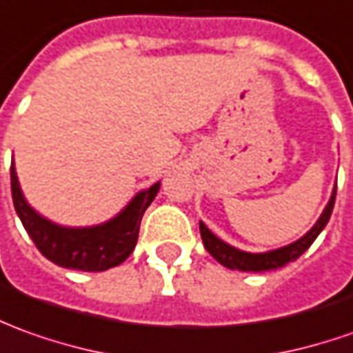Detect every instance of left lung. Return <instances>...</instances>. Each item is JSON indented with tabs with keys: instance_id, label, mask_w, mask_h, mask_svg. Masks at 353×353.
<instances>
[{
	"instance_id": "obj_1",
	"label": "left lung",
	"mask_w": 353,
	"mask_h": 353,
	"mask_svg": "<svg viewBox=\"0 0 353 353\" xmlns=\"http://www.w3.org/2000/svg\"><path fill=\"white\" fill-rule=\"evenodd\" d=\"M334 199H336V185L332 189V195L328 199L327 207L323 210V214L319 216L315 222V226L309 230L305 236H301L297 241L290 243V245L278 247L272 251H265V253H249V251H241L237 247L230 245L226 241H222L220 237H216L210 230H208L203 222H199L201 228V237L203 243L207 247V251L216 259L220 265H224L226 268L232 270H243V272H265V270H274L296 261L301 253H305L309 245L317 239V236L323 232V228L327 226L328 218L332 214L334 208Z\"/></svg>"
}]
</instances>
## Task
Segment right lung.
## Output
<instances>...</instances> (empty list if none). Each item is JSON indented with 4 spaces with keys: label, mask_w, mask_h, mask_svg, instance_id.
<instances>
[{
    "label": "right lung",
    "mask_w": 353,
    "mask_h": 353,
    "mask_svg": "<svg viewBox=\"0 0 353 353\" xmlns=\"http://www.w3.org/2000/svg\"><path fill=\"white\" fill-rule=\"evenodd\" d=\"M158 189L160 181L139 191L121 208V212H117L108 222L86 228L61 226L44 218L28 205L17 177L15 162H11L13 205L38 251L52 263H56L57 267L85 272H102L117 267L133 253L143 214L154 201Z\"/></svg>",
    "instance_id": "obj_1"
}]
</instances>
